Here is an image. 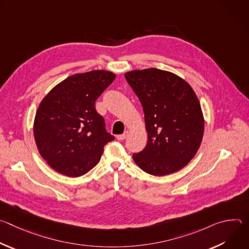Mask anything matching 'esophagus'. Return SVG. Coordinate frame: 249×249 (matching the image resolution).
Here are the masks:
<instances>
[{"instance_id": "1", "label": "esophagus", "mask_w": 249, "mask_h": 249, "mask_svg": "<svg viewBox=\"0 0 249 249\" xmlns=\"http://www.w3.org/2000/svg\"><path fill=\"white\" fill-rule=\"evenodd\" d=\"M127 136H128V132H125L124 134L117 135L116 138H117V140H119V141H123V140H125V139L127 138Z\"/></svg>"}]
</instances>
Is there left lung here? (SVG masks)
<instances>
[{
  "label": "left lung",
  "instance_id": "left-lung-1",
  "mask_svg": "<svg viewBox=\"0 0 249 249\" xmlns=\"http://www.w3.org/2000/svg\"><path fill=\"white\" fill-rule=\"evenodd\" d=\"M125 79L141 101L148 142L133 154L149 174L162 176L184 167L203 138L204 118L192 88L181 78L160 69L132 71Z\"/></svg>",
  "mask_w": 249,
  "mask_h": 249
}]
</instances>
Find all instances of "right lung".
Here are the masks:
<instances>
[{"mask_svg": "<svg viewBox=\"0 0 249 249\" xmlns=\"http://www.w3.org/2000/svg\"><path fill=\"white\" fill-rule=\"evenodd\" d=\"M115 79L106 71L71 76L41 101L34 120V139L41 157L57 172L79 177L100 160L114 140L106 131L95 100Z\"/></svg>", "mask_w": 249, "mask_h": 249, "instance_id": "right-lung-1", "label": "right lung"}]
</instances>
